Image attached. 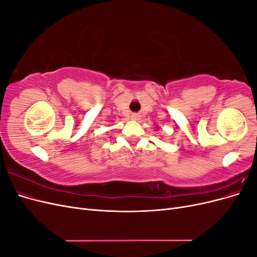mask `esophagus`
I'll use <instances>...</instances> for the list:
<instances>
[{"mask_svg": "<svg viewBox=\"0 0 257 257\" xmlns=\"http://www.w3.org/2000/svg\"><path fill=\"white\" fill-rule=\"evenodd\" d=\"M132 118H133L134 120H137L138 119V115L137 114H133V115H132Z\"/></svg>", "mask_w": 257, "mask_h": 257, "instance_id": "obj_1", "label": "esophagus"}]
</instances>
